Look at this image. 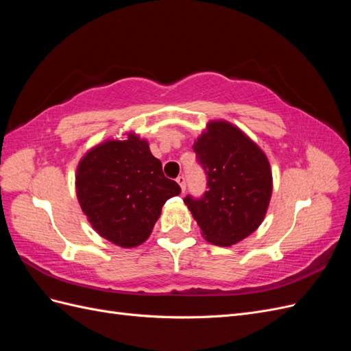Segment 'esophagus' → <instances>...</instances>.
I'll return each mask as SVG.
<instances>
[{
	"label": "esophagus",
	"mask_w": 351,
	"mask_h": 351,
	"mask_svg": "<svg viewBox=\"0 0 351 351\" xmlns=\"http://www.w3.org/2000/svg\"><path fill=\"white\" fill-rule=\"evenodd\" d=\"M177 183L180 184V187H182V190H183V192H184V190H186V178H184L183 176L177 177Z\"/></svg>",
	"instance_id": "34e87169"
}]
</instances>
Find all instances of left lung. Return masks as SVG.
Listing matches in <instances>:
<instances>
[{
	"mask_svg": "<svg viewBox=\"0 0 351 351\" xmlns=\"http://www.w3.org/2000/svg\"><path fill=\"white\" fill-rule=\"evenodd\" d=\"M208 176L200 199L187 196L202 236L215 246H232L250 236L267 215L272 171L267 155L237 125L214 120L193 143Z\"/></svg>",
	"mask_w": 351,
	"mask_h": 351,
	"instance_id": "left-lung-1",
	"label": "left lung"
}]
</instances>
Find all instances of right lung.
I'll return each mask as SVG.
<instances>
[{
	"label": "right lung",
	"mask_w": 351,
	"mask_h": 351,
	"mask_svg": "<svg viewBox=\"0 0 351 351\" xmlns=\"http://www.w3.org/2000/svg\"><path fill=\"white\" fill-rule=\"evenodd\" d=\"M180 192L147 141L132 132L93 146L76 169L83 214L101 237L124 249L147 240L165 202Z\"/></svg>",
	"instance_id": "right-lung-1"
}]
</instances>
